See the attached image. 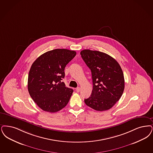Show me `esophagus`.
<instances>
[{
    "mask_svg": "<svg viewBox=\"0 0 153 153\" xmlns=\"http://www.w3.org/2000/svg\"><path fill=\"white\" fill-rule=\"evenodd\" d=\"M80 91V88L79 87H77V88H76V91L77 92H79Z\"/></svg>",
    "mask_w": 153,
    "mask_h": 153,
    "instance_id": "esophagus-1",
    "label": "esophagus"
}]
</instances>
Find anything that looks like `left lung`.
Instances as JSON below:
<instances>
[{
  "label": "left lung",
  "instance_id": "1",
  "mask_svg": "<svg viewBox=\"0 0 153 153\" xmlns=\"http://www.w3.org/2000/svg\"><path fill=\"white\" fill-rule=\"evenodd\" d=\"M80 54L91 71L93 90L86 105L97 111L109 110L122 96L125 79L118 62L106 53L84 49Z\"/></svg>",
  "mask_w": 153,
  "mask_h": 153
}]
</instances>
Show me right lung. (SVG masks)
Masks as SVG:
<instances>
[{
	"label": "right lung",
	"instance_id": "1",
	"mask_svg": "<svg viewBox=\"0 0 153 153\" xmlns=\"http://www.w3.org/2000/svg\"><path fill=\"white\" fill-rule=\"evenodd\" d=\"M76 52L67 49L49 51L40 56L31 66L28 78L30 95L42 110L55 113L67 105L74 92L61 80L64 69Z\"/></svg>",
	"mask_w": 153,
	"mask_h": 153
}]
</instances>
